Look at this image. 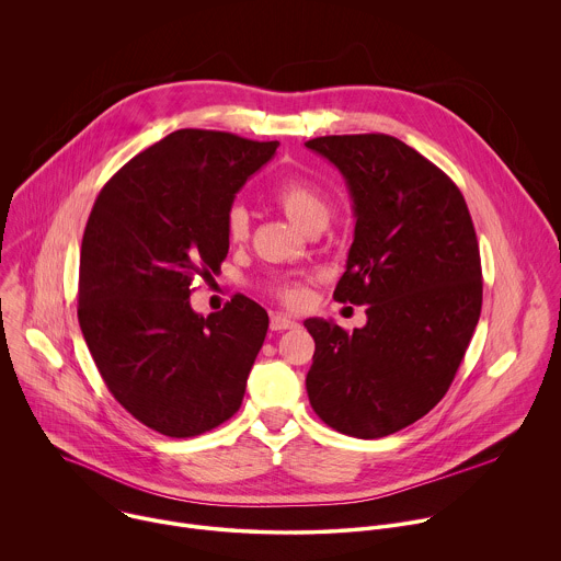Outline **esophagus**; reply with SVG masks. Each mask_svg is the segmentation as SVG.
Listing matches in <instances>:
<instances>
[{"label":"esophagus","mask_w":561,"mask_h":561,"mask_svg":"<svg viewBox=\"0 0 561 561\" xmlns=\"http://www.w3.org/2000/svg\"><path fill=\"white\" fill-rule=\"evenodd\" d=\"M270 327H272V331H285V329H296L298 322L291 320V318L285 316V313H274L272 320H270Z\"/></svg>","instance_id":"34e87169"}]
</instances>
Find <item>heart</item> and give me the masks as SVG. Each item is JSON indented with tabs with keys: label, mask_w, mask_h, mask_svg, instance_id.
I'll return each mask as SVG.
<instances>
[{
	"label": "heart",
	"mask_w": 561,
	"mask_h": 561,
	"mask_svg": "<svg viewBox=\"0 0 561 561\" xmlns=\"http://www.w3.org/2000/svg\"><path fill=\"white\" fill-rule=\"evenodd\" d=\"M274 204L302 230L324 228L331 217V204L324 191L302 175H289L280 180L272 191ZM226 234L232 243H241L250 234V215L241 204H234L226 217ZM276 296L289 305L300 307L307 300L305 280H283L276 285Z\"/></svg>",
	"instance_id": "b5f03b06"
}]
</instances>
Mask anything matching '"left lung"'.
Instances as JSON below:
<instances>
[{
  "instance_id": "left-lung-1",
  "label": "left lung",
  "mask_w": 561,
  "mask_h": 561,
  "mask_svg": "<svg viewBox=\"0 0 561 561\" xmlns=\"http://www.w3.org/2000/svg\"><path fill=\"white\" fill-rule=\"evenodd\" d=\"M344 175L355 239L333 298L366 305L353 333L309 318L307 394L333 430L379 438L419 421L447 392L482 307L476 230L458 186L386 134L305 142Z\"/></svg>"
}]
</instances>
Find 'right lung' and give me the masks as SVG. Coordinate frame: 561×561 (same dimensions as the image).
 <instances>
[{"mask_svg":"<svg viewBox=\"0 0 561 561\" xmlns=\"http://www.w3.org/2000/svg\"><path fill=\"white\" fill-rule=\"evenodd\" d=\"M278 142L180 129L99 193L79 267V324L116 401L147 427L188 438L228 421L270 318L237 294L208 318L191 307L228 254L234 195Z\"/></svg>","mask_w":561,"mask_h":561,"instance_id":"obj_1","label":"right lung"}]
</instances>
